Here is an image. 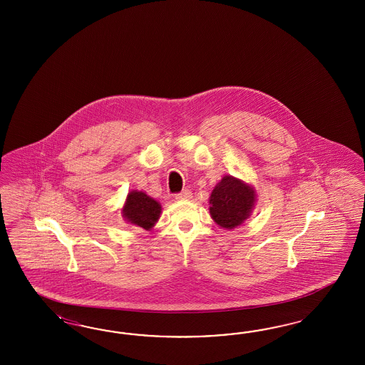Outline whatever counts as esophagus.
I'll list each match as a JSON object with an SVG mask.
<instances>
[{"instance_id": "34e87169", "label": "esophagus", "mask_w": 365, "mask_h": 365, "mask_svg": "<svg viewBox=\"0 0 365 365\" xmlns=\"http://www.w3.org/2000/svg\"><path fill=\"white\" fill-rule=\"evenodd\" d=\"M175 198L179 199V200H185V199L191 198V192L188 191V190H185V191H182V192H179L175 195Z\"/></svg>"}]
</instances>
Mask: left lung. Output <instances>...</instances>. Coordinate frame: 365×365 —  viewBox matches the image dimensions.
Instances as JSON below:
<instances>
[{"instance_id": "8db88e82", "label": "left lung", "mask_w": 365, "mask_h": 365, "mask_svg": "<svg viewBox=\"0 0 365 365\" xmlns=\"http://www.w3.org/2000/svg\"><path fill=\"white\" fill-rule=\"evenodd\" d=\"M255 203V188L237 178L226 175L211 192V218L223 229L230 230L250 217Z\"/></svg>"}]
</instances>
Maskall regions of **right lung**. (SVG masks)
<instances>
[{"instance_id": "right-lung-1", "label": "right lung", "mask_w": 365, "mask_h": 365, "mask_svg": "<svg viewBox=\"0 0 365 365\" xmlns=\"http://www.w3.org/2000/svg\"><path fill=\"white\" fill-rule=\"evenodd\" d=\"M160 212L162 207L159 202L148 197L143 191L136 190L127 195L122 210L125 221L135 226L143 227L144 230H150L154 227L155 223L160 217Z\"/></svg>"}]
</instances>
